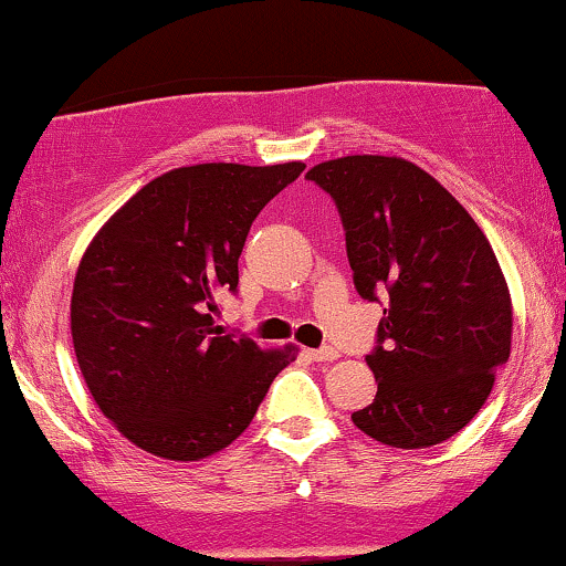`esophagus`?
I'll use <instances>...</instances> for the list:
<instances>
[{
	"mask_svg": "<svg viewBox=\"0 0 566 566\" xmlns=\"http://www.w3.org/2000/svg\"><path fill=\"white\" fill-rule=\"evenodd\" d=\"M308 356L313 358V360H335L339 353L335 350V348H329V345H326V348H316V350H308Z\"/></svg>",
	"mask_w": 566,
	"mask_h": 566,
	"instance_id": "esophagus-1",
	"label": "esophagus"
}]
</instances>
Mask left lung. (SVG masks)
Returning <instances> with one entry per match:
<instances>
[{"instance_id":"8db88e82","label":"left lung","mask_w":566,"mask_h":566,"mask_svg":"<svg viewBox=\"0 0 566 566\" xmlns=\"http://www.w3.org/2000/svg\"><path fill=\"white\" fill-rule=\"evenodd\" d=\"M305 176L335 200L358 295L387 301L366 356L377 395L353 424L406 451L453 438L512 353V295L488 237L403 158L348 155Z\"/></svg>"}]
</instances>
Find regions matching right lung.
<instances>
[{
	"mask_svg": "<svg viewBox=\"0 0 566 566\" xmlns=\"http://www.w3.org/2000/svg\"><path fill=\"white\" fill-rule=\"evenodd\" d=\"M303 163H200L158 176L88 242L71 297L78 369L99 411L142 451L208 459L248 430L295 345L258 348L216 326L237 292L255 216Z\"/></svg>",
	"mask_w": 566,
	"mask_h": 566,
	"instance_id": "1",
	"label": "right lung"
}]
</instances>
